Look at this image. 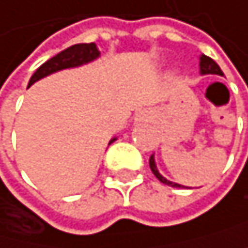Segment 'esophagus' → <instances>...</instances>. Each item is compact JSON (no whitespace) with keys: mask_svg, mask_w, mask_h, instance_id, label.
Listing matches in <instances>:
<instances>
[{"mask_svg":"<svg viewBox=\"0 0 248 248\" xmlns=\"http://www.w3.org/2000/svg\"><path fill=\"white\" fill-rule=\"evenodd\" d=\"M148 119V112L146 111H140L137 116H136V120L137 122H143V120H146Z\"/></svg>","mask_w":248,"mask_h":248,"instance_id":"esophagus-1","label":"esophagus"}]
</instances>
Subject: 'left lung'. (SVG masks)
Masks as SVG:
<instances>
[{
  "label": "left lung",
  "mask_w": 248,
  "mask_h": 248,
  "mask_svg": "<svg viewBox=\"0 0 248 248\" xmlns=\"http://www.w3.org/2000/svg\"><path fill=\"white\" fill-rule=\"evenodd\" d=\"M200 73H201V74H218V76H224V73L221 71V68H219L218 63H217L214 59H210L209 56H204V54H202V56L200 58ZM149 168H151V170H152V174H154L161 183H165V185L172 186V187H181V185H177V183H172V181L166 180L165 177H163V175L160 174L158 169H157V165H155L154 155H151V158H149Z\"/></svg>",
  "instance_id": "8db88e82"
}]
</instances>
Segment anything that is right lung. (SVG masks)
Returning <instances> with one entry per match:
<instances>
[{
  "instance_id": "obj_1",
  "label": "right lung",
  "mask_w": 248,
  "mask_h": 248,
  "mask_svg": "<svg viewBox=\"0 0 248 248\" xmlns=\"http://www.w3.org/2000/svg\"><path fill=\"white\" fill-rule=\"evenodd\" d=\"M100 56V51L97 50L96 44H76V46H71L68 48H65L63 51H61L56 56H53L51 59H48L46 63L33 73V76L29 80V87L33 85L34 82L48 76L51 73H56L65 68H73V67H80L83 63H88L94 59H97ZM116 139H112L109 143H112Z\"/></svg>"
}]
</instances>
